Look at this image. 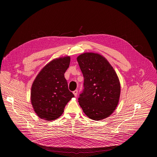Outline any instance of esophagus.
Here are the masks:
<instances>
[{
	"instance_id": "34e87169",
	"label": "esophagus",
	"mask_w": 157,
	"mask_h": 157,
	"mask_svg": "<svg viewBox=\"0 0 157 157\" xmlns=\"http://www.w3.org/2000/svg\"><path fill=\"white\" fill-rule=\"evenodd\" d=\"M78 90H75V91H73V94H74V95H75V96H77V95H78Z\"/></svg>"
}]
</instances>
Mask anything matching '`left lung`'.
Returning <instances> with one entry per match:
<instances>
[{"mask_svg": "<svg viewBox=\"0 0 157 157\" xmlns=\"http://www.w3.org/2000/svg\"><path fill=\"white\" fill-rule=\"evenodd\" d=\"M84 76V89L78 98L84 114L100 121L113 113L117 106L121 84L108 61L99 54L84 53L77 58Z\"/></svg>", "mask_w": 157, "mask_h": 157, "instance_id": "8db88e82", "label": "left lung"}]
</instances>
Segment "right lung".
I'll list each match as a JSON object with an SVG mask.
<instances>
[{
	"label": "right lung",
	"instance_id": "1",
	"mask_svg": "<svg viewBox=\"0 0 157 157\" xmlns=\"http://www.w3.org/2000/svg\"><path fill=\"white\" fill-rule=\"evenodd\" d=\"M70 57L55 59L40 71L31 89V102L36 115L46 121L58 118L75 96L68 89L64 73L68 68Z\"/></svg>",
	"mask_w": 157,
	"mask_h": 157
}]
</instances>
